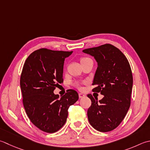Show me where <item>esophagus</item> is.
<instances>
[{"mask_svg": "<svg viewBox=\"0 0 150 150\" xmlns=\"http://www.w3.org/2000/svg\"><path fill=\"white\" fill-rule=\"evenodd\" d=\"M79 98H84L85 96L84 94H83V93H79Z\"/></svg>", "mask_w": 150, "mask_h": 150, "instance_id": "1", "label": "esophagus"}]
</instances>
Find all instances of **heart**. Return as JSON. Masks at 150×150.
Segmentation results:
<instances>
[{"label":"heart","mask_w":150,"mask_h":150,"mask_svg":"<svg viewBox=\"0 0 150 150\" xmlns=\"http://www.w3.org/2000/svg\"><path fill=\"white\" fill-rule=\"evenodd\" d=\"M88 59H89V58H87V57H82V58H81V63L83 62L84 61L86 60H88ZM75 86H77V87H78V88H80V85H79V84L78 83H75Z\"/></svg>","instance_id":"b5f03b06"}]
</instances>
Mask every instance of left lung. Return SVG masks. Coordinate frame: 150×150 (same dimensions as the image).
<instances>
[{"label":"left lung","instance_id":"1","mask_svg":"<svg viewBox=\"0 0 150 150\" xmlns=\"http://www.w3.org/2000/svg\"><path fill=\"white\" fill-rule=\"evenodd\" d=\"M83 52L92 56L98 62L92 83L96 87L92 91L104 96L99 101L92 94L87 96L92 101L87 112L88 121L96 130L110 131L120 124L130 107L133 87L130 64L122 51L111 44Z\"/></svg>","mask_w":150,"mask_h":150}]
</instances>
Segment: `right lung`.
Listing matches in <instances>:
<instances>
[{
  "mask_svg": "<svg viewBox=\"0 0 150 150\" xmlns=\"http://www.w3.org/2000/svg\"><path fill=\"white\" fill-rule=\"evenodd\" d=\"M72 52L38 49L28 56L23 67L20 86L26 113L32 124L46 133L62 127L69 106L79 99L74 90H67L60 98L53 92L63 83L64 60Z\"/></svg>",
  "mask_w": 150,
  "mask_h": 150,
  "instance_id": "add662e5",
  "label": "right lung"
}]
</instances>
